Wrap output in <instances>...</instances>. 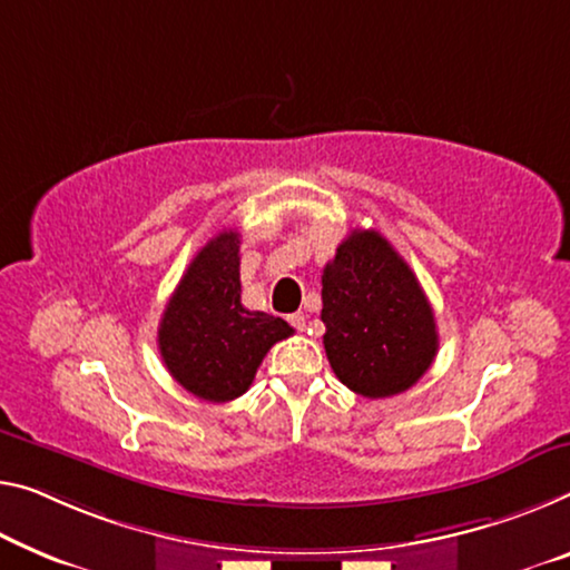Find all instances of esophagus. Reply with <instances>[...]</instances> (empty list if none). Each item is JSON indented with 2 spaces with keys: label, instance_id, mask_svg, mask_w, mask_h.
Here are the masks:
<instances>
[{
  "label": "esophagus",
  "instance_id": "esophagus-1",
  "mask_svg": "<svg viewBox=\"0 0 570 570\" xmlns=\"http://www.w3.org/2000/svg\"><path fill=\"white\" fill-rule=\"evenodd\" d=\"M287 321H291V326H293L295 331H305V315H303V313L287 315Z\"/></svg>",
  "mask_w": 570,
  "mask_h": 570
}]
</instances>
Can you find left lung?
Instances as JSON below:
<instances>
[{"instance_id":"8db88e82","label":"left lung","mask_w":570,"mask_h":570,"mask_svg":"<svg viewBox=\"0 0 570 570\" xmlns=\"http://www.w3.org/2000/svg\"><path fill=\"white\" fill-rule=\"evenodd\" d=\"M323 346L341 384L380 400L400 395L438 352L433 308L413 269L374 229H354L323 267Z\"/></svg>"}]
</instances>
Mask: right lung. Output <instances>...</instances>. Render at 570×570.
<instances>
[{
    "label": "right lung",
    "mask_w": 570,
    "mask_h": 570,
    "mask_svg": "<svg viewBox=\"0 0 570 570\" xmlns=\"http://www.w3.org/2000/svg\"><path fill=\"white\" fill-rule=\"evenodd\" d=\"M293 336L283 318L242 305L239 234L222 232L190 262L165 305L157 346L190 395L229 402L249 390L262 358Z\"/></svg>",
    "instance_id": "obj_1"
}]
</instances>
